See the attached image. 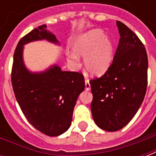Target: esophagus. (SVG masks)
I'll use <instances>...</instances> for the list:
<instances>
[{
  "mask_svg": "<svg viewBox=\"0 0 156 156\" xmlns=\"http://www.w3.org/2000/svg\"><path fill=\"white\" fill-rule=\"evenodd\" d=\"M90 83H89V80H88V78H85V89L88 91V90H90Z\"/></svg>",
  "mask_w": 156,
  "mask_h": 156,
  "instance_id": "obj_1",
  "label": "esophagus"
}]
</instances>
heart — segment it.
<instances>
[{"label":"heart","mask_w":156,"mask_h":156,"mask_svg":"<svg viewBox=\"0 0 156 156\" xmlns=\"http://www.w3.org/2000/svg\"><path fill=\"white\" fill-rule=\"evenodd\" d=\"M73 52L68 54V59L77 62L78 57H84L85 69L92 75L103 74L111 63L113 43L101 30L94 29L86 32L76 39Z\"/></svg>","instance_id":"heart-1"}]
</instances>
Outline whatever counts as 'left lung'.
I'll return each mask as SVG.
<instances>
[{
    "mask_svg": "<svg viewBox=\"0 0 156 156\" xmlns=\"http://www.w3.org/2000/svg\"><path fill=\"white\" fill-rule=\"evenodd\" d=\"M120 35L111 65L105 74L89 81L93 94L91 112L95 124L106 131H117L134 118L147 88L148 58L136 34L117 21Z\"/></svg>",
    "mask_w": 156,
    "mask_h": 156,
    "instance_id": "obj_1",
    "label": "left lung"
}]
</instances>
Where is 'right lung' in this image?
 Here are the masks:
<instances>
[{"mask_svg": "<svg viewBox=\"0 0 156 156\" xmlns=\"http://www.w3.org/2000/svg\"><path fill=\"white\" fill-rule=\"evenodd\" d=\"M47 40L59 44L55 35L41 25L24 36L16 46L12 70V83L16 101L33 127L48 136H58L70 127L73 108L85 88L83 75L62 71L53 65L44 72L32 73L23 62V46Z\"/></svg>", "mask_w": 156, "mask_h": 156, "instance_id": "add662e5", "label": "right lung"}]
</instances>
